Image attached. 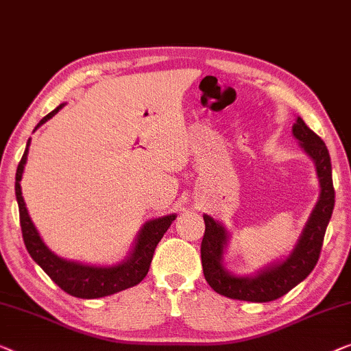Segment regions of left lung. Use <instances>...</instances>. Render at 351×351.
<instances>
[{"mask_svg": "<svg viewBox=\"0 0 351 351\" xmlns=\"http://www.w3.org/2000/svg\"><path fill=\"white\" fill-rule=\"evenodd\" d=\"M293 136L301 142L304 152L311 156L317 167L319 188H322L317 204L291 253L285 260L269 264L252 277L232 276L223 266V253L230 234L220 221L213 220L210 215H204L206 232L201 243L202 271L213 291L221 296L248 302L276 301L301 283L313 271L318 261L324 232L332 215L334 197H336L331 158L322 138L304 123L301 117H298L296 123L293 125Z\"/></svg>", "mask_w": 351, "mask_h": 351, "instance_id": "1", "label": "left lung"}]
</instances>
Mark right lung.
Segmentation results:
<instances>
[{
	"label": "right lung",
	"mask_w": 351,
	"mask_h": 351,
	"mask_svg": "<svg viewBox=\"0 0 351 351\" xmlns=\"http://www.w3.org/2000/svg\"><path fill=\"white\" fill-rule=\"evenodd\" d=\"M63 106L64 104H60L57 109L45 115L34 130H38L40 125L52 119ZM29 142L32 139L27 142V149H25V154L19 163L17 174H15V197H17L19 204L20 226H22L23 242L29 256L43 267V271L63 291L75 298L96 299L110 296V294L123 291V289L138 285L144 280L147 272H149L155 248L161 237L165 236L167 228L171 226V223L176 220V213L147 221L136 237L130 256L117 266H90V264L63 260V258L55 255L40 239L36 226L33 225L32 218L28 215L27 204H25L22 196L20 180H22L23 167L27 165Z\"/></svg>",
	"instance_id": "obj_1"
}]
</instances>
